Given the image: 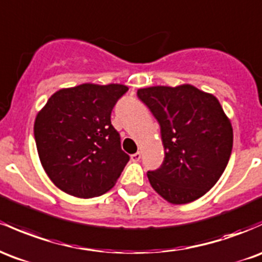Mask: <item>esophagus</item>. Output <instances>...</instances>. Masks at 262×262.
<instances>
[{
	"label": "esophagus",
	"mask_w": 262,
	"mask_h": 262,
	"mask_svg": "<svg viewBox=\"0 0 262 262\" xmlns=\"http://www.w3.org/2000/svg\"><path fill=\"white\" fill-rule=\"evenodd\" d=\"M130 159H132V162H139V160L142 159V153H140V151H138V153L132 155Z\"/></svg>",
	"instance_id": "34e87169"
}]
</instances>
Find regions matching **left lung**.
Masks as SVG:
<instances>
[{
	"instance_id": "8db88e82",
	"label": "left lung",
	"mask_w": 262,
	"mask_h": 262,
	"mask_svg": "<svg viewBox=\"0 0 262 262\" xmlns=\"http://www.w3.org/2000/svg\"><path fill=\"white\" fill-rule=\"evenodd\" d=\"M138 97L160 125L165 158L148 171L149 183L169 203L186 204L220 179L232 149V126L215 96L191 84L140 88Z\"/></svg>"
}]
</instances>
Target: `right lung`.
Segmentation results:
<instances>
[{
  "mask_svg": "<svg viewBox=\"0 0 262 262\" xmlns=\"http://www.w3.org/2000/svg\"><path fill=\"white\" fill-rule=\"evenodd\" d=\"M124 84L83 83L52 94L34 120L37 151L52 183L77 198L111 190L129 155L111 123Z\"/></svg>",
  "mask_w": 262,
  "mask_h": 262,
  "instance_id": "1",
  "label": "right lung"
}]
</instances>
